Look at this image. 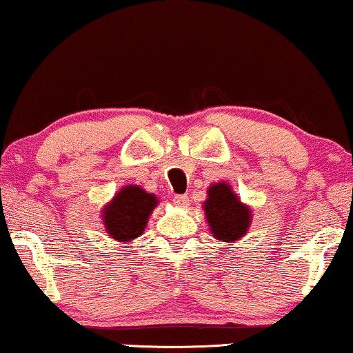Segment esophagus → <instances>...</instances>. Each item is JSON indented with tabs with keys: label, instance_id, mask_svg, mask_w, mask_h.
Segmentation results:
<instances>
[{
	"label": "esophagus",
	"instance_id": "esophagus-1",
	"mask_svg": "<svg viewBox=\"0 0 353 353\" xmlns=\"http://www.w3.org/2000/svg\"><path fill=\"white\" fill-rule=\"evenodd\" d=\"M172 202L177 207H185V205H189V199H187V195H174Z\"/></svg>",
	"mask_w": 353,
	"mask_h": 353
}]
</instances>
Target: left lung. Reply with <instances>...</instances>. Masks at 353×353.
<instances>
[{
    "mask_svg": "<svg viewBox=\"0 0 353 353\" xmlns=\"http://www.w3.org/2000/svg\"><path fill=\"white\" fill-rule=\"evenodd\" d=\"M203 210L210 231L223 243H234L248 233L251 225V208L241 202L226 182L212 184L207 190Z\"/></svg>",
    "mask_w": 353,
    "mask_h": 353,
    "instance_id": "obj_1",
    "label": "left lung"
}]
</instances>
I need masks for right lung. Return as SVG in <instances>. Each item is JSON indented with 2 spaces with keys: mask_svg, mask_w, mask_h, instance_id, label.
Returning a JSON list of instances; mask_svg holds the SVG:
<instances>
[{
  "mask_svg": "<svg viewBox=\"0 0 353 353\" xmlns=\"http://www.w3.org/2000/svg\"><path fill=\"white\" fill-rule=\"evenodd\" d=\"M158 199L138 185H125L102 208V221L110 238L128 244L143 234Z\"/></svg>",
  "mask_w": 353,
  "mask_h": 353,
  "instance_id": "add662e5",
  "label": "right lung"
}]
</instances>
